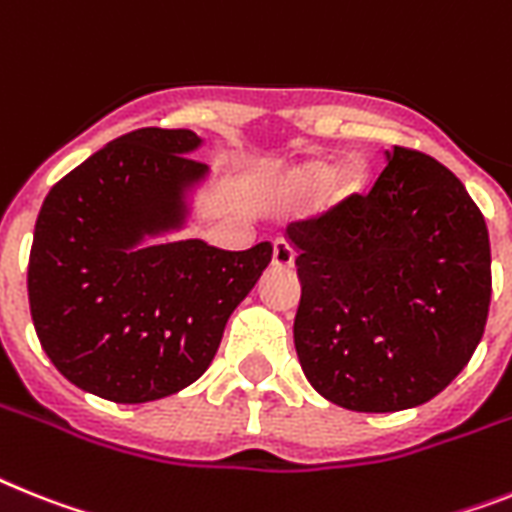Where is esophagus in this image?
Here are the masks:
<instances>
[{
    "label": "esophagus",
    "instance_id": "1",
    "mask_svg": "<svg viewBox=\"0 0 512 512\" xmlns=\"http://www.w3.org/2000/svg\"><path fill=\"white\" fill-rule=\"evenodd\" d=\"M273 265L283 270L294 265V247L286 239H276L273 242Z\"/></svg>",
    "mask_w": 512,
    "mask_h": 512
}]
</instances>
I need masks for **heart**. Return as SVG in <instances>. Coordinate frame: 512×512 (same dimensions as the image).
Segmentation results:
<instances>
[{
  "label": "heart",
  "mask_w": 512,
  "mask_h": 512,
  "mask_svg": "<svg viewBox=\"0 0 512 512\" xmlns=\"http://www.w3.org/2000/svg\"><path fill=\"white\" fill-rule=\"evenodd\" d=\"M367 176V166L362 161H351L338 169L336 158H312V161L299 163L286 176V195L291 203H304L328 186L325 195L330 203H341L346 197L359 195L364 190Z\"/></svg>",
  "instance_id": "1"
}]
</instances>
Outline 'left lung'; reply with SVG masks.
I'll use <instances>...</instances> for the list:
<instances>
[{"label":"left lung","mask_w":512,"mask_h":512,"mask_svg":"<svg viewBox=\"0 0 512 512\" xmlns=\"http://www.w3.org/2000/svg\"><path fill=\"white\" fill-rule=\"evenodd\" d=\"M294 346L312 388L388 414L448 388L484 336L492 257L482 210L432 156L393 145L369 195L294 221Z\"/></svg>","instance_id":"1"}]
</instances>
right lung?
I'll list each match as a JSON object with an SVG mask.
<instances>
[{
	"label": "right lung",
	"mask_w": 512,
	"mask_h": 512,
	"mask_svg": "<svg viewBox=\"0 0 512 512\" xmlns=\"http://www.w3.org/2000/svg\"><path fill=\"white\" fill-rule=\"evenodd\" d=\"M192 130L127 132L59 179L38 213L28 260L30 317L51 364L114 403L179 393L210 367L231 312L273 257L203 239L150 244L182 229L187 192L208 166Z\"/></svg>",
	"instance_id": "obj_1"
}]
</instances>
